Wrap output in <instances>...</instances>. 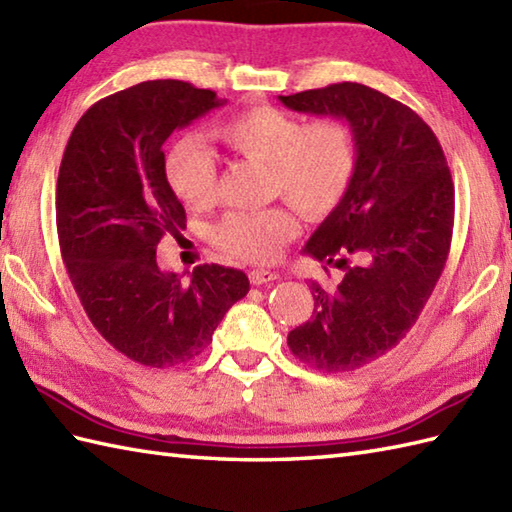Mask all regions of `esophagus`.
Listing matches in <instances>:
<instances>
[{
	"mask_svg": "<svg viewBox=\"0 0 512 512\" xmlns=\"http://www.w3.org/2000/svg\"><path fill=\"white\" fill-rule=\"evenodd\" d=\"M248 277H250V284H253V286H264V284H270V281L279 279L277 273H270V270H264V268L250 270Z\"/></svg>",
	"mask_w": 512,
	"mask_h": 512,
	"instance_id": "34e87169",
	"label": "esophagus"
}]
</instances>
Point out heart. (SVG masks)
<instances>
[{
    "label": "heart",
    "mask_w": 512,
    "mask_h": 512,
    "mask_svg": "<svg viewBox=\"0 0 512 512\" xmlns=\"http://www.w3.org/2000/svg\"><path fill=\"white\" fill-rule=\"evenodd\" d=\"M213 134L233 154L266 165L270 193L281 195L306 217L330 213L354 180L356 138L339 118L303 123L277 107L257 105L224 118ZM165 178L176 198L193 211L215 200V160L198 140L182 138L167 149ZM292 235L295 220L281 206L233 211L213 231L224 253L246 262H270Z\"/></svg>",
    "instance_id": "heart-1"
}]
</instances>
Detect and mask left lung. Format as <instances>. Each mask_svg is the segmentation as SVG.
Instances as JSON below:
<instances>
[{
	"instance_id": "obj_1",
	"label": "left lung",
	"mask_w": 512,
	"mask_h": 512,
	"mask_svg": "<svg viewBox=\"0 0 512 512\" xmlns=\"http://www.w3.org/2000/svg\"><path fill=\"white\" fill-rule=\"evenodd\" d=\"M279 101L343 118L356 138L350 189L303 248L345 275L334 288L312 281V317L288 334L299 361L354 372L402 341L438 284L453 235L451 171L431 127L367 85L345 81Z\"/></svg>"
}]
</instances>
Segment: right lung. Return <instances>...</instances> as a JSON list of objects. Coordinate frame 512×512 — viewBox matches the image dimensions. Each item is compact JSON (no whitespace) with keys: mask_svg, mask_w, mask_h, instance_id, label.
<instances>
[{"mask_svg":"<svg viewBox=\"0 0 512 512\" xmlns=\"http://www.w3.org/2000/svg\"><path fill=\"white\" fill-rule=\"evenodd\" d=\"M211 90L145 81L94 103L72 129L57 180V233L81 306L103 339L147 367L202 354L228 308L246 297L242 270L162 273L156 248L187 226L165 178L162 145L220 107Z\"/></svg>","mask_w":512,"mask_h":512,"instance_id":"obj_1","label":"right lung"}]
</instances>
